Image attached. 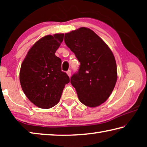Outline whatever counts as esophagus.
Returning <instances> with one entry per match:
<instances>
[{
    "label": "esophagus",
    "instance_id": "34e87169",
    "mask_svg": "<svg viewBox=\"0 0 147 147\" xmlns=\"http://www.w3.org/2000/svg\"><path fill=\"white\" fill-rule=\"evenodd\" d=\"M67 74H68V76L69 77H71V70H68L67 71Z\"/></svg>",
    "mask_w": 147,
    "mask_h": 147
}]
</instances>
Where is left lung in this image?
<instances>
[{
    "label": "left lung",
    "mask_w": 147,
    "mask_h": 147,
    "mask_svg": "<svg viewBox=\"0 0 147 147\" xmlns=\"http://www.w3.org/2000/svg\"><path fill=\"white\" fill-rule=\"evenodd\" d=\"M64 41L80 63L71 78L79 100L91 108L100 106L110 96L117 79L113 53L97 34L85 27L65 34Z\"/></svg>",
    "instance_id": "8db88e82"
}]
</instances>
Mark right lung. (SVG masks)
<instances>
[{"label":"right lung","mask_w":147,"mask_h":147,"mask_svg":"<svg viewBox=\"0 0 147 147\" xmlns=\"http://www.w3.org/2000/svg\"><path fill=\"white\" fill-rule=\"evenodd\" d=\"M63 34L48 35L29 50L21 64L19 79L26 97L43 109L59 102L69 77L61 71V60L55 55L63 40Z\"/></svg>","instance_id":"obj_1"}]
</instances>
